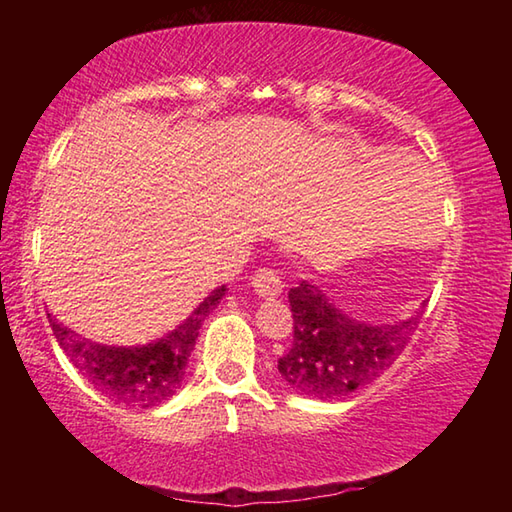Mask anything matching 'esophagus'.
Masks as SVG:
<instances>
[{
  "mask_svg": "<svg viewBox=\"0 0 512 512\" xmlns=\"http://www.w3.org/2000/svg\"><path fill=\"white\" fill-rule=\"evenodd\" d=\"M253 289L259 298H275L282 293V280L273 268H259L253 275Z\"/></svg>",
  "mask_w": 512,
  "mask_h": 512,
  "instance_id": "34e87169",
  "label": "esophagus"
}]
</instances>
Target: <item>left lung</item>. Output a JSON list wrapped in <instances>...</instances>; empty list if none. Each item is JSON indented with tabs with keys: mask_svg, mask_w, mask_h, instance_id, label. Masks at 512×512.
<instances>
[{
	"mask_svg": "<svg viewBox=\"0 0 512 512\" xmlns=\"http://www.w3.org/2000/svg\"><path fill=\"white\" fill-rule=\"evenodd\" d=\"M293 343L277 361L300 395L336 400L366 386L393 366L420 325L422 311L393 325H366L341 314L314 284L289 291ZM424 309V302H422Z\"/></svg>",
	"mask_w": 512,
	"mask_h": 512,
	"instance_id": "1",
	"label": "left lung"
}]
</instances>
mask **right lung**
Listing matches in <instances>:
<instances>
[{"mask_svg":"<svg viewBox=\"0 0 512 512\" xmlns=\"http://www.w3.org/2000/svg\"><path fill=\"white\" fill-rule=\"evenodd\" d=\"M223 296L225 287L214 289L183 325H178L164 339L140 345V348H110V345L85 341L60 325L51 314H47V318L69 361L101 395L133 409H153L167 402L183 384L198 329Z\"/></svg>","mask_w":512,"mask_h":512,"instance_id":"add662e5","label":"right lung"}]
</instances>
